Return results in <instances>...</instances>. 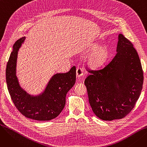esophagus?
I'll list each match as a JSON object with an SVG mask.
<instances>
[{
	"label": "esophagus",
	"mask_w": 147,
	"mask_h": 147,
	"mask_svg": "<svg viewBox=\"0 0 147 147\" xmlns=\"http://www.w3.org/2000/svg\"><path fill=\"white\" fill-rule=\"evenodd\" d=\"M83 74V69L81 67H78L76 69V75L79 78V77L82 76Z\"/></svg>",
	"instance_id": "esophagus-1"
}]
</instances>
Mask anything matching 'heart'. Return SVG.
Segmentation results:
<instances>
[{"label":"heart","instance_id":"obj_1","mask_svg":"<svg viewBox=\"0 0 147 147\" xmlns=\"http://www.w3.org/2000/svg\"><path fill=\"white\" fill-rule=\"evenodd\" d=\"M98 45H94L91 48V51L95 50L89 58V63L92 67H98L102 65L109 56V51L107 48L102 46L98 49Z\"/></svg>","mask_w":147,"mask_h":147}]
</instances>
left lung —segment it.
Here are the masks:
<instances>
[{
    "label": "left lung",
    "instance_id": "1",
    "mask_svg": "<svg viewBox=\"0 0 147 147\" xmlns=\"http://www.w3.org/2000/svg\"><path fill=\"white\" fill-rule=\"evenodd\" d=\"M86 69L90 74L84 84L94 114L107 121L126 116L140 96L144 81L140 59L132 43L120 34L114 58L101 69Z\"/></svg>",
    "mask_w": 147,
    "mask_h": 147
}]
</instances>
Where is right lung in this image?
<instances>
[{"mask_svg":"<svg viewBox=\"0 0 147 147\" xmlns=\"http://www.w3.org/2000/svg\"><path fill=\"white\" fill-rule=\"evenodd\" d=\"M25 37L13 46L6 69V80L11 99L17 110L26 117L38 121H48L58 116L65 105V96L76 82V68L66 73L54 75L42 95L30 96L19 85L16 76V64L19 48Z\"/></svg>","mask_w":147,"mask_h":147,"instance_id":"right-lung-1","label":"right lung"}]
</instances>
